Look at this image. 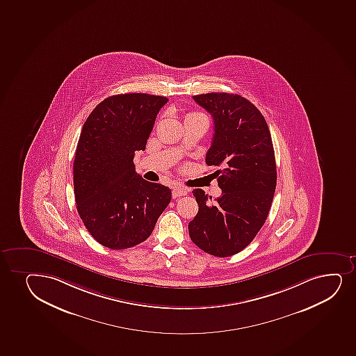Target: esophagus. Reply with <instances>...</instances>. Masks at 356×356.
<instances>
[{"label":"esophagus","instance_id":"1","mask_svg":"<svg viewBox=\"0 0 356 356\" xmlns=\"http://www.w3.org/2000/svg\"><path fill=\"white\" fill-rule=\"evenodd\" d=\"M188 193V188H183V186H176L172 191V196H173V198H180L181 196H186Z\"/></svg>","mask_w":356,"mask_h":356}]
</instances>
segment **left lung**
I'll return each instance as SVG.
<instances>
[{
    "instance_id": "obj_1",
    "label": "left lung",
    "mask_w": 356,
    "mask_h": 356,
    "mask_svg": "<svg viewBox=\"0 0 356 356\" xmlns=\"http://www.w3.org/2000/svg\"><path fill=\"white\" fill-rule=\"evenodd\" d=\"M193 99L213 120V136L205 163L218 166L222 196L215 204L195 188L198 213L188 223L193 243L218 258L241 252L253 241L270 213L277 166L270 129L253 103L240 95L209 92Z\"/></svg>"
}]
</instances>
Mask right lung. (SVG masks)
Segmentation results:
<instances>
[{
  "label": "right lung",
  "mask_w": 356,
  "mask_h": 356,
  "mask_svg": "<svg viewBox=\"0 0 356 356\" xmlns=\"http://www.w3.org/2000/svg\"><path fill=\"white\" fill-rule=\"evenodd\" d=\"M168 98L114 95L83 124L74 161V200L96 241L126 250L147 240L171 200V188L135 172L134 154L145 151L160 109Z\"/></svg>",
  "instance_id": "obj_1"
}]
</instances>
